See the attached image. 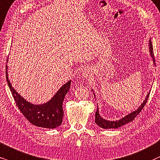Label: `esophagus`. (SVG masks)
I'll use <instances>...</instances> for the list:
<instances>
[{
  "instance_id": "1",
  "label": "esophagus",
  "mask_w": 160,
  "mask_h": 160,
  "mask_svg": "<svg viewBox=\"0 0 160 160\" xmlns=\"http://www.w3.org/2000/svg\"><path fill=\"white\" fill-rule=\"evenodd\" d=\"M91 74V71L89 70V68H85L83 70V72H82V75H83L84 78H88L90 76Z\"/></svg>"
}]
</instances>
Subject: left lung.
<instances>
[{"label": "left lung", "instance_id": "1", "mask_svg": "<svg viewBox=\"0 0 160 160\" xmlns=\"http://www.w3.org/2000/svg\"><path fill=\"white\" fill-rule=\"evenodd\" d=\"M149 49H150V53L151 57L153 58V63L155 62V59H154V54H153V45L152 43H151V40H149ZM149 97V93L148 94V95L145 98V100H144V102H142V105L137 108V110L134 111V112L131 113L127 116H125L123 117L122 119H121L120 120H117V121H108V120H106L105 119H102V117L100 116L98 112V108H97V112L95 113V122L96 124L98 125V126L101 127V128L107 129V128H117L119 127L122 126L123 125H125L126 123H128L133 121L135 119L137 115H138L139 113H140L141 111L142 110L143 107L145 106V103L147 102L148 99Z\"/></svg>", "mask_w": 160, "mask_h": 160}]
</instances>
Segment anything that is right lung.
<instances>
[{
	"instance_id": "1",
	"label": "right lung",
	"mask_w": 160,
	"mask_h": 160,
	"mask_svg": "<svg viewBox=\"0 0 160 160\" xmlns=\"http://www.w3.org/2000/svg\"><path fill=\"white\" fill-rule=\"evenodd\" d=\"M8 61V59H7ZM6 66V77L8 86L18 108L26 120L36 126L46 128H55L61 125L63 117L62 102L70 88L71 81L63 85L51 100L43 105H33L24 100L14 89L10 83Z\"/></svg>"
}]
</instances>
